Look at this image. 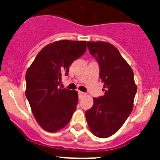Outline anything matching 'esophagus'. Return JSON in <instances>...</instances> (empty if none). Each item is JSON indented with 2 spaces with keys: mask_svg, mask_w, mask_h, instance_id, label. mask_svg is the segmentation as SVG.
I'll list each match as a JSON object with an SVG mask.
<instances>
[{
  "mask_svg": "<svg viewBox=\"0 0 160 160\" xmlns=\"http://www.w3.org/2000/svg\"><path fill=\"white\" fill-rule=\"evenodd\" d=\"M78 95H79V98H82L83 95H85V93L82 92H81V91H78Z\"/></svg>",
  "mask_w": 160,
  "mask_h": 160,
  "instance_id": "obj_1",
  "label": "esophagus"
}]
</instances>
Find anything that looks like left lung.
<instances>
[{"instance_id":"8db88e82","label":"left lung","mask_w":160,"mask_h":160,"mask_svg":"<svg viewBox=\"0 0 160 160\" xmlns=\"http://www.w3.org/2000/svg\"><path fill=\"white\" fill-rule=\"evenodd\" d=\"M87 47L98 62L105 92L93 98L94 103L86 111V118L92 132L105 138L117 132L127 120L137 87L132 70L114 46L104 41H88Z\"/></svg>"}]
</instances>
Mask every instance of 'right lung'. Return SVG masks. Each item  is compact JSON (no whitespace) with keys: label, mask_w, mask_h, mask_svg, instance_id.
Here are the masks:
<instances>
[{"label":"right lung","mask_w":160,"mask_h":160,"mask_svg":"<svg viewBox=\"0 0 160 160\" xmlns=\"http://www.w3.org/2000/svg\"><path fill=\"white\" fill-rule=\"evenodd\" d=\"M86 41L63 40L43 47L27 70L25 95L37 122L49 132L70 122L78 102L76 90L59 88L69 66L86 52Z\"/></svg>","instance_id":"1"}]
</instances>
